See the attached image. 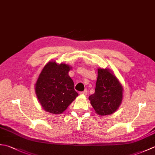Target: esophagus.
<instances>
[{
    "mask_svg": "<svg viewBox=\"0 0 155 155\" xmlns=\"http://www.w3.org/2000/svg\"><path fill=\"white\" fill-rule=\"evenodd\" d=\"M80 94H83V95H87V90H84L83 92H81Z\"/></svg>",
    "mask_w": 155,
    "mask_h": 155,
    "instance_id": "obj_1",
    "label": "esophagus"
}]
</instances>
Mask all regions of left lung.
Instances as JSON below:
<instances>
[{
  "instance_id": "obj_1",
  "label": "left lung",
  "mask_w": 155,
  "mask_h": 155,
  "mask_svg": "<svg viewBox=\"0 0 155 155\" xmlns=\"http://www.w3.org/2000/svg\"><path fill=\"white\" fill-rule=\"evenodd\" d=\"M123 91V87L110 69L98 68L95 93L88 99L97 114L109 115L120 107Z\"/></svg>"
}]
</instances>
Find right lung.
<instances>
[{
    "label": "right lung",
    "mask_w": 155,
    "mask_h": 155,
    "mask_svg": "<svg viewBox=\"0 0 155 155\" xmlns=\"http://www.w3.org/2000/svg\"><path fill=\"white\" fill-rule=\"evenodd\" d=\"M71 67L50 61L42 68L35 84V93L43 109L55 114L67 109L78 94L69 77Z\"/></svg>",
    "instance_id": "obj_1"
}]
</instances>
